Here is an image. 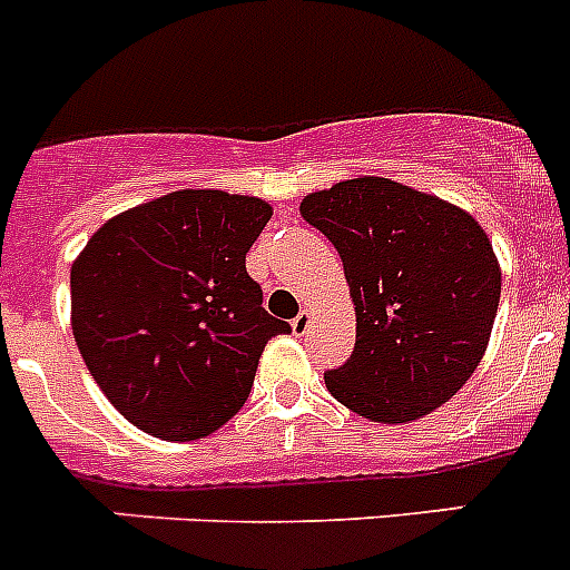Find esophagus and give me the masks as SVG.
I'll return each instance as SVG.
<instances>
[{
	"label": "esophagus",
	"instance_id": "1",
	"mask_svg": "<svg viewBox=\"0 0 570 570\" xmlns=\"http://www.w3.org/2000/svg\"><path fill=\"white\" fill-rule=\"evenodd\" d=\"M311 322H314V311H302L299 316H296L294 322H291V331H294L296 336H302V334H308V328H311Z\"/></svg>",
	"mask_w": 570,
	"mask_h": 570
}]
</instances>
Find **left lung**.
Returning <instances> with one entry per match:
<instances>
[{
    "instance_id": "1",
    "label": "left lung",
    "mask_w": 570,
    "mask_h": 570,
    "mask_svg": "<svg viewBox=\"0 0 570 570\" xmlns=\"http://www.w3.org/2000/svg\"><path fill=\"white\" fill-rule=\"evenodd\" d=\"M340 250L356 314L331 396L367 422L405 425L445 405L485 356L502 268L460 205L385 176H356L299 203Z\"/></svg>"
}]
</instances>
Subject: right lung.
Masks as SVG:
<instances>
[{
	"label": "right lung",
	"instance_id": "obj_1",
	"mask_svg": "<svg viewBox=\"0 0 570 570\" xmlns=\"http://www.w3.org/2000/svg\"><path fill=\"white\" fill-rule=\"evenodd\" d=\"M274 216L259 196L185 188L110 216L70 265V328L90 376L139 431L210 436L236 416L271 336L245 254Z\"/></svg>",
	"mask_w": 570,
	"mask_h": 570
}]
</instances>
